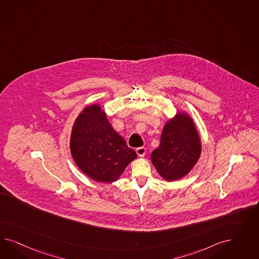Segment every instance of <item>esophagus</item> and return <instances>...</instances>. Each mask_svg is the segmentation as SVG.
<instances>
[{"label":"esophagus","instance_id":"obj_1","mask_svg":"<svg viewBox=\"0 0 259 259\" xmlns=\"http://www.w3.org/2000/svg\"><path fill=\"white\" fill-rule=\"evenodd\" d=\"M137 154H138V156L139 157H144V155H145V153H146V149L144 148V147H140V148H137Z\"/></svg>","mask_w":259,"mask_h":259}]
</instances>
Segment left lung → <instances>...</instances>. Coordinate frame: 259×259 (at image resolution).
<instances>
[{
  "mask_svg": "<svg viewBox=\"0 0 259 259\" xmlns=\"http://www.w3.org/2000/svg\"><path fill=\"white\" fill-rule=\"evenodd\" d=\"M202 152L200 136L194 118L178 110L165 122L160 145L151 154L152 163L166 181L183 179L196 166Z\"/></svg>",
  "mask_w": 259,
  "mask_h": 259,
  "instance_id": "obj_1",
  "label": "left lung"
}]
</instances>
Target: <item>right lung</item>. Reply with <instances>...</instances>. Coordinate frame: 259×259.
I'll return each instance as SVG.
<instances>
[{
	"label": "right lung",
	"mask_w": 259,
	"mask_h": 259,
	"mask_svg": "<svg viewBox=\"0 0 259 259\" xmlns=\"http://www.w3.org/2000/svg\"><path fill=\"white\" fill-rule=\"evenodd\" d=\"M69 147L78 169L102 183L118 181L138 157L114 130L99 103L89 104L79 112L72 126Z\"/></svg>",
	"instance_id": "right-lung-1"
}]
</instances>
